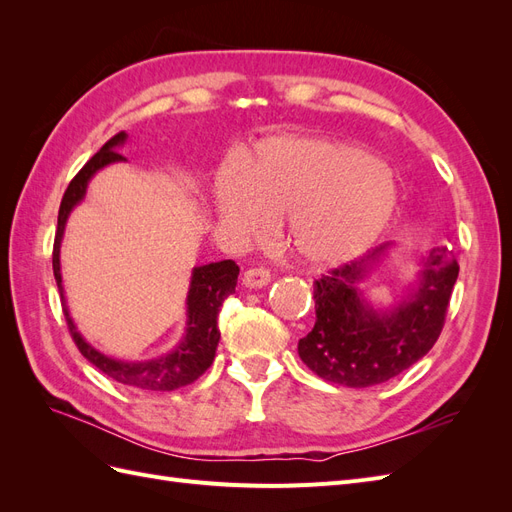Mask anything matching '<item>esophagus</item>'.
I'll return each mask as SVG.
<instances>
[{"instance_id":"1","label":"esophagus","mask_w":512,"mask_h":512,"mask_svg":"<svg viewBox=\"0 0 512 512\" xmlns=\"http://www.w3.org/2000/svg\"><path fill=\"white\" fill-rule=\"evenodd\" d=\"M271 282V271L265 267H252L243 273V284L247 288H262Z\"/></svg>"}]
</instances>
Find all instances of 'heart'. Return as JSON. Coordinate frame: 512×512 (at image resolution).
Listing matches in <instances>:
<instances>
[{"mask_svg": "<svg viewBox=\"0 0 512 512\" xmlns=\"http://www.w3.org/2000/svg\"><path fill=\"white\" fill-rule=\"evenodd\" d=\"M218 218L241 237H265L286 219L290 250L312 267L367 252L389 226L397 185L384 162L350 143L275 136L245 170L224 166L213 183Z\"/></svg>", "mask_w": 512, "mask_h": 512, "instance_id": "1", "label": "heart"}]
</instances>
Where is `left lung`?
<instances>
[{"label": "left lung", "instance_id": "1", "mask_svg": "<svg viewBox=\"0 0 512 512\" xmlns=\"http://www.w3.org/2000/svg\"><path fill=\"white\" fill-rule=\"evenodd\" d=\"M389 243L331 269L314 282L316 324L299 339L301 361L322 380L365 389L399 376L433 348L444 327L459 265L448 247L423 258L418 284L386 312L371 307L361 284Z\"/></svg>", "mask_w": 512, "mask_h": 512}]
</instances>
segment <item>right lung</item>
Wrapping results in <instances>:
<instances>
[{
  "label": "right lung",
  "instance_id": "obj_1",
  "mask_svg": "<svg viewBox=\"0 0 512 512\" xmlns=\"http://www.w3.org/2000/svg\"><path fill=\"white\" fill-rule=\"evenodd\" d=\"M126 138H128L126 132L115 134L111 141H106L96 156L91 158L70 181L64 198H61L59 215H57V232H55V243H53V273H55L57 288L61 292V301H64L61 305H64V316L68 322L70 335L74 339L76 348L81 350V354L91 365H96L108 378L117 380L119 384L132 386V389L175 391L185 384H192L194 380H198L213 363L215 348H218V342H220V329H218L220 309L224 299L228 294L235 292V286H237L239 267L235 265V260H220V262H211V265L194 267L190 290H188V301H185V305H188L185 335L173 352H168L160 356V359H151V361H117V359H111V356L98 352L94 346H89L74 327L66 299H64V286H61L59 247H61V239H64L68 215L76 205L81 203L87 192L89 179L94 177L100 168H104L106 164L126 160L117 151V147L126 143Z\"/></svg>",
  "mask_w": 512,
  "mask_h": 512
}]
</instances>
